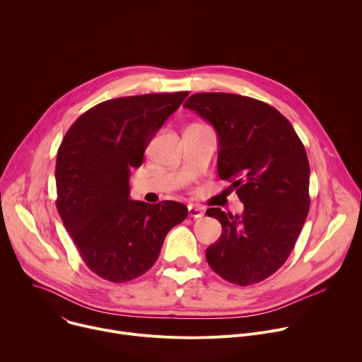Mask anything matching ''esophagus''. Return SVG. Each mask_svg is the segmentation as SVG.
<instances>
[{
  "label": "esophagus",
  "instance_id": "34e87169",
  "mask_svg": "<svg viewBox=\"0 0 362 362\" xmlns=\"http://www.w3.org/2000/svg\"><path fill=\"white\" fill-rule=\"evenodd\" d=\"M187 214H189L190 218H196V219H197V218H203V215H204L200 208H197V206H193V204L189 206Z\"/></svg>",
  "mask_w": 362,
  "mask_h": 362
}]
</instances>
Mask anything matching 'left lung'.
<instances>
[{"instance_id":"obj_1","label":"left lung","mask_w":362,"mask_h":362,"mask_svg":"<svg viewBox=\"0 0 362 362\" xmlns=\"http://www.w3.org/2000/svg\"><path fill=\"white\" fill-rule=\"evenodd\" d=\"M185 107L209 122L219 140L218 173L243 203L240 216L211 208L222 225L206 249L209 267L246 286L288 259L309 212V162L292 124L275 107L246 95L196 93Z\"/></svg>"}]
</instances>
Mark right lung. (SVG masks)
I'll list each match as a JSON object with an SVG mask.
<instances>
[{
  "instance_id": "add662e5",
  "label": "right lung",
  "mask_w": 362,
  "mask_h": 362,
  "mask_svg": "<svg viewBox=\"0 0 362 362\" xmlns=\"http://www.w3.org/2000/svg\"><path fill=\"white\" fill-rule=\"evenodd\" d=\"M187 91L103 101L66 133L56 162V206L81 259L100 278L123 284L158 261L168 232L187 216L185 204L130 199V170Z\"/></svg>"
}]
</instances>
